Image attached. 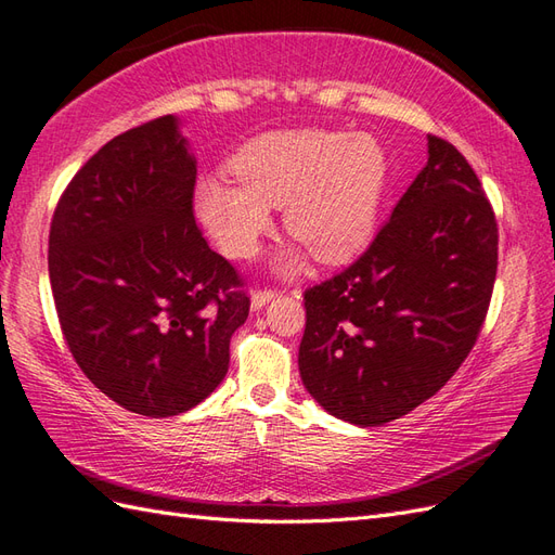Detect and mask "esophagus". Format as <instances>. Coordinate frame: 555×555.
Instances as JSON below:
<instances>
[{
    "instance_id": "1",
    "label": "esophagus",
    "mask_w": 555,
    "mask_h": 555,
    "mask_svg": "<svg viewBox=\"0 0 555 555\" xmlns=\"http://www.w3.org/2000/svg\"><path fill=\"white\" fill-rule=\"evenodd\" d=\"M278 296V289H254L251 292V308L254 310H259V308H263L270 299H275Z\"/></svg>"
}]
</instances>
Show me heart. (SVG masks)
<instances>
[{
	"label": "heart",
	"instance_id": "b5f03b06",
	"mask_svg": "<svg viewBox=\"0 0 555 555\" xmlns=\"http://www.w3.org/2000/svg\"><path fill=\"white\" fill-rule=\"evenodd\" d=\"M235 179L202 176L195 211L233 259H249L282 207L287 233L324 263L356 256L372 233L386 155L372 137L327 129L273 131L231 159ZM285 268L294 259L282 261Z\"/></svg>",
	"mask_w": 555,
	"mask_h": 555
}]
</instances>
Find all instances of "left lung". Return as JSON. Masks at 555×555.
<instances>
[{
  "mask_svg": "<svg viewBox=\"0 0 555 555\" xmlns=\"http://www.w3.org/2000/svg\"><path fill=\"white\" fill-rule=\"evenodd\" d=\"M494 209L468 159L428 165L341 273L304 292L301 379L324 410L382 426L434 398L476 346L496 278Z\"/></svg>",
  "mask_w": 555,
  "mask_h": 555,
  "instance_id": "obj_1",
  "label": "left lung"
}]
</instances>
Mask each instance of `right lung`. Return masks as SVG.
<instances>
[{"instance_id": "obj_1", "label": "right lung", "mask_w": 555, "mask_h": 555, "mask_svg": "<svg viewBox=\"0 0 555 555\" xmlns=\"http://www.w3.org/2000/svg\"><path fill=\"white\" fill-rule=\"evenodd\" d=\"M195 159L171 115L119 133L63 191L49 280L79 370L121 408L165 418L223 382L249 315L245 280L195 221Z\"/></svg>"}]
</instances>
